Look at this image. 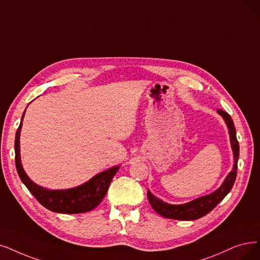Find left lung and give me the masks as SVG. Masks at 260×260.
Segmentation results:
<instances>
[{
  "mask_svg": "<svg viewBox=\"0 0 260 260\" xmlns=\"http://www.w3.org/2000/svg\"><path fill=\"white\" fill-rule=\"evenodd\" d=\"M217 113L224 118L228 132H230L231 144L234 152V169L232 172L227 175L224 182L219 189L214 191L211 194L206 196H202L200 199H196L190 203L182 204V205H171L168 203H164L163 201L157 199L154 195L147 191L148 201L153 208V210L159 213L160 215L168 217V219L174 220H180V221H193L197 220L200 217L209 213L214 207L223 201L224 197L230 193L233 185L235 183L237 177V168H238V159H239V143L236 137V128L234 126V121L228 113L217 110Z\"/></svg>",
  "mask_w": 260,
  "mask_h": 260,
  "instance_id": "obj_1",
  "label": "left lung"
}]
</instances>
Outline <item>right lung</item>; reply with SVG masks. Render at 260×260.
<instances>
[{"label":"right lung","mask_w":260,"mask_h":260,"mask_svg":"<svg viewBox=\"0 0 260 260\" xmlns=\"http://www.w3.org/2000/svg\"><path fill=\"white\" fill-rule=\"evenodd\" d=\"M23 117L24 113L21 118V122H20V126L16 132L15 160L19 177L25 184L28 191L34 195L35 199L41 205L53 212L74 214L87 212L96 208L103 200V197L106 196L113 177L119 170V165L114 166V168H111L94 176L90 180L77 186V188L67 190H48L43 188V186H39L28 178L21 164V157H20V130H21L22 127Z\"/></svg>","instance_id":"1"}]
</instances>
